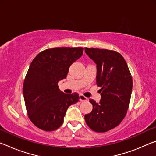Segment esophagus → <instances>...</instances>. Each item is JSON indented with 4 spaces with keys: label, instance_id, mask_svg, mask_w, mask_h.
<instances>
[{
    "label": "esophagus",
    "instance_id": "34e87169",
    "mask_svg": "<svg viewBox=\"0 0 156 156\" xmlns=\"http://www.w3.org/2000/svg\"><path fill=\"white\" fill-rule=\"evenodd\" d=\"M79 100H80V101H86V100H87V98L84 96L83 94H80V96H79Z\"/></svg>",
    "mask_w": 156,
    "mask_h": 156
}]
</instances>
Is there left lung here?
Wrapping results in <instances>:
<instances>
[{
    "label": "left lung",
    "mask_w": 156,
    "mask_h": 156,
    "mask_svg": "<svg viewBox=\"0 0 156 156\" xmlns=\"http://www.w3.org/2000/svg\"><path fill=\"white\" fill-rule=\"evenodd\" d=\"M84 51L96 64V84L101 87V99L98 103L89 99L93 109L84 120L92 130L102 133L115 128L125 117L133 81L125 60L118 52L87 47Z\"/></svg>",
    "instance_id": "left-lung-1"
}]
</instances>
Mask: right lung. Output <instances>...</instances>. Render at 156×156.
<instances>
[{"label":"right lung","mask_w":156,"mask_h":156,"mask_svg":"<svg viewBox=\"0 0 156 156\" xmlns=\"http://www.w3.org/2000/svg\"><path fill=\"white\" fill-rule=\"evenodd\" d=\"M83 47H56L34 58L23 83L27 115L37 127L46 131L62 125L68 107L78 102L79 94H67L58 82L66 78L70 65L83 54Z\"/></svg>","instance_id":"obj_1"}]
</instances>
